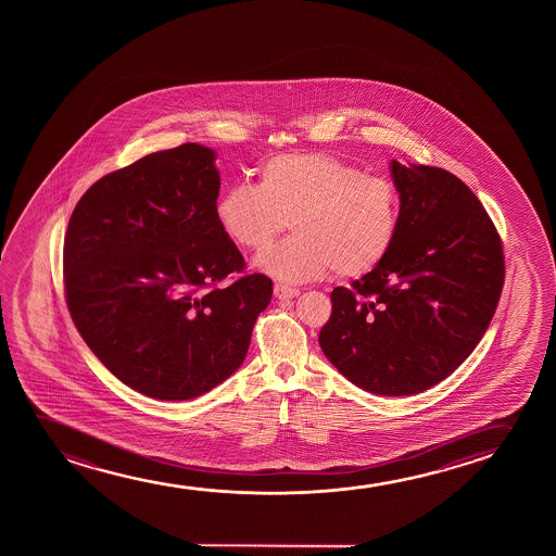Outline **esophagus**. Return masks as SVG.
Here are the masks:
<instances>
[{"instance_id":"esophagus-1","label":"esophagus","mask_w":556,"mask_h":556,"mask_svg":"<svg viewBox=\"0 0 556 556\" xmlns=\"http://www.w3.org/2000/svg\"><path fill=\"white\" fill-rule=\"evenodd\" d=\"M274 294L277 300H292V298L300 296V290L290 289L287 285H275Z\"/></svg>"}]
</instances>
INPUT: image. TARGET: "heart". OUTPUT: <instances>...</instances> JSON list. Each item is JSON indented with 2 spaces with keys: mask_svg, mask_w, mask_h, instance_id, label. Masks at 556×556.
<instances>
[{
  "mask_svg": "<svg viewBox=\"0 0 556 556\" xmlns=\"http://www.w3.org/2000/svg\"><path fill=\"white\" fill-rule=\"evenodd\" d=\"M214 214L226 236L251 251L294 228L296 236L256 258L279 281H312L332 269L340 279H358L393 249L401 195L388 178L327 153H281L260 165L258 184L222 191Z\"/></svg>",
  "mask_w": 556,
  "mask_h": 556,
  "instance_id": "obj_1",
  "label": "heart"
}]
</instances>
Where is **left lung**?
I'll list each match as a JSON object with an SVG mask.
<instances>
[{
  "mask_svg": "<svg viewBox=\"0 0 556 556\" xmlns=\"http://www.w3.org/2000/svg\"><path fill=\"white\" fill-rule=\"evenodd\" d=\"M401 195L393 249L330 292L320 350L368 393H421L448 378L486 332L502 296V239L477 195L439 167L391 161Z\"/></svg>",
  "mask_w": 556,
  "mask_h": 556,
  "instance_id": "obj_1",
  "label": "left lung"
}]
</instances>
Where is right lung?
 <instances>
[{"label": "right lung", "instance_id": "obj_1", "mask_svg": "<svg viewBox=\"0 0 556 556\" xmlns=\"http://www.w3.org/2000/svg\"><path fill=\"white\" fill-rule=\"evenodd\" d=\"M216 153L178 146L102 176L64 239V294L85 343L117 380L160 401H188L243 365L274 282L216 220Z\"/></svg>", "mask_w": 556, "mask_h": 556}]
</instances>
